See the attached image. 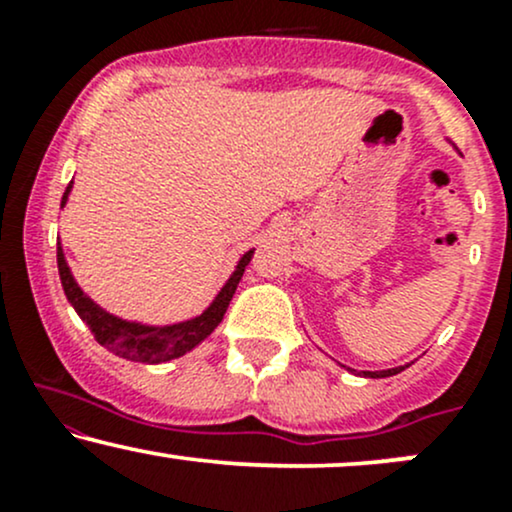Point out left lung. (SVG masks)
I'll list each match as a JSON object with an SVG mask.
<instances>
[{"label": "left lung", "instance_id": "8db88e82", "mask_svg": "<svg viewBox=\"0 0 512 512\" xmlns=\"http://www.w3.org/2000/svg\"><path fill=\"white\" fill-rule=\"evenodd\" d=\"M399 370H404V368L399 366V368H390V370H363V375H366V378H390V375H397Z\"/></svg>", "mask_w": 512, "mask_h": 512}]
</instances>
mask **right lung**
I'll return each instance as SVG.
<instances>
[{
	"label": "right lung",
	"mask_w": 512,
	"mask_h": 512,
	"mask_svg": "<svg viewBox=\"0 0 512 512\" xmlns=\"http://www.w3.org/2000/svg\"><path fill=\"white\" fill-rule=\"evenodd\" d=\"M69 190H72V182H69L67 190H64L62 207L67 204ZM250 257L252 250L240 257L236 272L231 274V279L226 281V286L219 291V296L214 298V303H211L202 315L192 317V320L187 322H178V325L149 327L139 325V322L120 320V317L98 308V305L79 289L72 272H69L67 260H64L62 245L57 243V269H60L62 289L67 293V301L74 305V310L79 313L81 320L86 322L88 330H91L98 344L105 346L108 351H113L117 356L127 358V361L137 363H166L170 358L187 354V351L195 349L202 339H207L209 334L216 330V325L223 320V315H226L228 303H231L233 293L238 289V281L240 276H243L245 267H248Z\"/></svg>",
	"instance_id": "obj_1"
}]
</instances>
